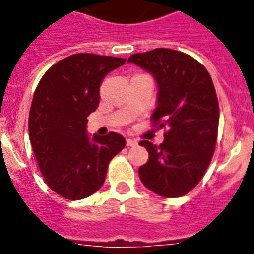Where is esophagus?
Segmentation results:
<instances>
[{
    "mask_svg": "<svg viewBox=\"0 0 254 254\" xmlns=\"http://www.w3.org/2000/svg\"><path fill=\"white\" fill-rule=\"evenodd\" d=\"M134 145H137V141H135V139H131V138L127 139V146H134Z\"/></svg>",
    "mask_w": 254,
    "mask_h": 254,
    "instance_id": "34e87169",
    "label": "esophagus"
}]
</instances>
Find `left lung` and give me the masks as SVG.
I'll return each instance as SVG.
<instances>
[{"mask_svg": "<svg viewBox=\"0 0 254 254\" xmlns=\"http://www.w3.org/2000/svg\"><path fill=\"white\" fill-rule=\"evenodd\" d=\"M154 77L158 96L151 119L166 129L161 145L141 141L149 159L141 181L165 197L183 196L199 183L212 158L219 104L208 71L187 54L155 49L127 59Z\"/></svg>", "mask_w": 254, "mask_h": 254, "instance_id": "left-lung-1", "label": "left lung"}]
</instances>
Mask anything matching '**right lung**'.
Masks as SVG:
<instances>
[{"label": "right lung", "instance_id": "1", "mask_svg": "<svg viewBox=\"0 0 254 254\" xmlns=\"http://www.w3.org/2000/svg\"><path fill=\"white\" fill-rule=\"evenodd\" d=\"M124 63L123 58L75 54L55 63L35 89L30 142L46 183L65 199L95 193L104 185L108 163L125 147L119 133L91 137L87 131L104 77Z\"/></svg>", "mask_w": 254, "mask_h": 254}]
</instances>
